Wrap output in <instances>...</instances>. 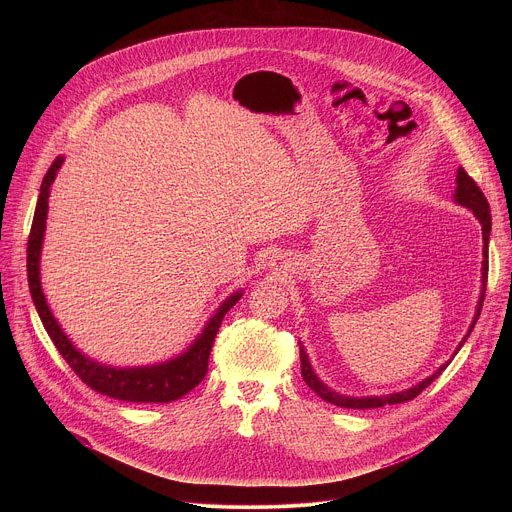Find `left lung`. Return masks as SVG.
<instances>
[{
    "label": "left lung",
    "mask_w": 512,
    "mask_h": 512,
    "mask_svg": "<svg viewBox=\"0 0 512 512\" xmlns=\"http://www.w3.org/2000/svg\"><path fill=\"white\" fill-rule=\"evenodd\" d=\"M454 200L466 208H470L474 212V216L478 218V223L482 225V241H484V249H482V291H480V300H478V306H476V316L468 328V334L464 336V340L458 344L456 352L464 346V342L468 340L470 332L474 330V324L480 316V310H482V302H484V291H486V281H488V241H490V229H492V218H490V206H488V200L486 196L482 194V190L478 188V184L468 176V172L464 168H458V176H456V194H454ZM300 360H302V377L304 381L308 383V387L320 395L324 401L332 403V405H338V407H346V409H373V407H383V405H395V403H405V401H411L415 399L423 389H427L437 377L442 375V371H446L448 364L452 360H448L446 364H442L440 369H437L431 377L423 379L419 385L411 387V389H405L401 393H391V395H379V397H346V395H338L336 391L328 389L314 373L312 364H310V358L300 342Z\"/></svg>",
    "instance_id": "1"
}]
</instances>
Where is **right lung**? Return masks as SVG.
I'll return each instance as SVG.
<instances>
[{"mask_svg": "<svg viewBox=\"0 0 512 512\" xmlns=\"http://www.w3.org/2000/svg\"><path fill=\"white\" fill-rule=\"evenodd\" d=\"M64 158L58 156L52 166L48 168L38 202H36V212H34V221H32V231L28 239V283H30V294L34 300V306L38 310V316L62 354V358L68 362V367L77 373V377L89 385L93 391L119 399V401H131V403H170L192 391L208 371V356L212 350L214 336L223 324L225 314L241 300L243 291H235L233 296H229L214 316L206 322L202 334L190 344L186 352L180 356L152 364V367H131V369H117L109 367V364H101L89 356H85L77 346L68 340V336L62 332L58 326L56 318L52 316L42 283H40V251H42V241H44V231H46V216H48V196H50V186L56 178L58 168L62 166Z\"/></svg>", "mask_w": 512, "mask_h": 512, "instance_id": "add662e5", "label": "right lung"}]
</instances>
